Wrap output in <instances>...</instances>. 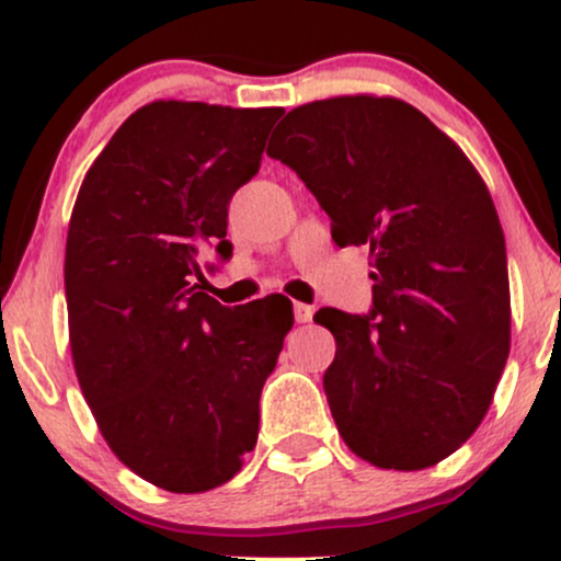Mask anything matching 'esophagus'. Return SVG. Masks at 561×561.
Listing matches in <instances>:
<instances>
[{"label": "esophagus", "mask_w": 561, "mask_h": 561, "mask_svg": "<svg viewBox=\"0 0 561 561\" xmlns=\"http://www.w3.org/2000/svg\"><path fill=\"white\" fill-rule=\"evenodd\" d=\"M293 311H295V321H298V324H306V321L313 319V306H308V302H295Z\"/></svg>", "instance_id": "obj_1"}]
</instances>
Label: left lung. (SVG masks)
Masks as SVG:
<instances>
[{
    "mask_svg": "<svg viewBox=\"0 0 561 561\" xmlns=\"http://www.w3.org/2000/svg\"><path fill=\"white\" fill-rule=\"evenodd\" d=\"M268 156L366 244L371 311L321 308L334 334L324 392L345 446L382 469H424L478 430L508 358L506 242L485 182L454 139L396 96L295 107Z\"/></svg>",
    "mask_w": 561,
    "mask_h": 561,
    "instance_id": "8db88e82",
    "label": "left lung"
}]
</instances>
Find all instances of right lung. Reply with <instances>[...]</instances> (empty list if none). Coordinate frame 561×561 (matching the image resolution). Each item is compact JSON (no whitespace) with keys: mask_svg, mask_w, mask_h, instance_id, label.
<instances>
[{"mask_svg":"<svg viewBox=\"0 0 561 561\" xmlns=\"http://www.w3.org/2000/svg\"><path fill=\"white\" fill-rule=\"evenodd\" d=\"M282 107L158 100L94 160L66 244L76 377L113 454L171 493L242 469L259 401L293 330L282 295L227 308L203 293L231 259L229 199L261 169Z\"/></svg>","mask_w":561,"mask_h":561,"instance_id":"add662e5","label":"right lung"}]
</instances>
